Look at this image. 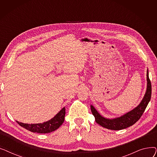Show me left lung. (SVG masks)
Listing matches in <instances>:
<instances>
[{"label":"left lung","instance_id":"1","mask_svg":"<svg viewBox=\"0 0 157 157\" xmlns=\"http://www.w3.org/2000/svg\"><path fill=\"white\" fill-rule=\"evenodd\" d=\"M147 89L146 94L141 102L136 108L126 113L123 116L114 118H105L97 112L94 107L91 105V111L95 118V121L102 127L113 130H119L126 128L133 125L141 117L146 107L150 101L151 97V84L148 76V70H147Z\"/></svg>","mask_w":157,"mask_h":157}]
</instances>
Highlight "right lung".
Segmentation results:
<instances>
[{
  "instance_id": "obj_1",
  "label": "right lung",
  "mask_w": 157,
  "mask_h": 157,
  "mask_svg": "<svg viewBox=\"0 0 157 157\" xmlns=\"http://www.w3.org/2000/svg\"><path fill=\"white\" fill-rule=\"evenodd\" d=\"M65 114V108L62 109L59 113L56 114L51 120L43 123H36V124H28L16 121L18 124L23 128H25L32 132H37L39 134H46L52 132L59 128L64 121Z\"/></svg>"
}]
</instances>
